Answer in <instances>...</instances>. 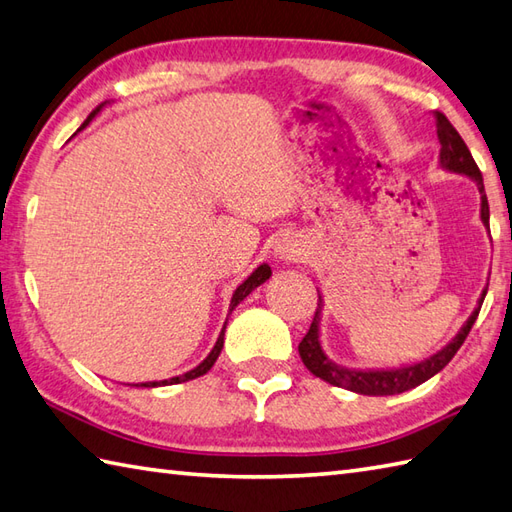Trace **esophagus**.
<instances>
[{
	"label": "esophagus",
	"mask_w": 512,
	"mask_h": 512,
	"mask_svg": "<svg viewBox=\"0 0 512 512\" xmlns=\"http://www.w3.org/2000/svg\"><path fill=\"white\" fill-rule=\"evenodd\" d=\"M299 255H301V248L297 244V239L292 237L279 239V244L275 246V257L279 262H295V259H299Z\"/></svg>",
	"instance_id": "34e87169"
}]
</instances>
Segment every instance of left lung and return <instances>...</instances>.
Wrapping results in <instances>:
<instances>
[{
  "instance_id": "left-lung-1",
  "label": "left lung",
  "mask_w": 512,
  "mask_h": 512,
  "mask_svg": "<svg viewBox=\"0 0 512 512\" xmlns=\"http://www.w3.org/2000/svg\"><path fill=\"white\" fill-rule=\"evenodd\" d=\"M433 118H436V134L440 140V167L451 171V173H460V176L471 178L477 184V191H480V217H482V224L488 228V217L491 215H488V200H486V191H484L482 171L477 169L469 147H466L462 136L455 132V127L449 123V118L440 112H433ZM486 288L482 290L480 299H477V306L471 312V317L464 321L458 334H455L453 339L442 347V350L431 354L429 358H424V361H420V363L391 367V369H350V367L334 363L332 358L323 352V345H321L323 297L319 295V308H317V312H314V319H312L308 334L303 336L299 343V356H301L303 365H306L314 376H319L321 380H325V383H330V385L350 389V391H354V394H363V396L402 394V391L418 387L424 383V380H429L431 376L442 372V369L449 365L451 358L458 354L464 339L469 336V332L473 328L477 314H480V308H482L484 297H486Z\"/></svg>"
}]
</instances>
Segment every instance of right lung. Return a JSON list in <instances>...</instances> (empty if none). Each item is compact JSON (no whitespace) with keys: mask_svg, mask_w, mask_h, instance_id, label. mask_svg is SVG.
<instances>
[{"mask_svg":"<svg viewBox=\"0 0 512 512\" xmlns=\"http://www.w3.org/2000/svg\"><path fill=\"white\" fill-rule=\"evenodd\" d=\"M105 105H107V103L96 107V110H94L88 118H85V123H83L79 129H76V132H81V129L88 127V125L92 123V118H96V114H99L101 107H105ZM270 275H273V270H270L268 264L257 266V268L253 270V273H250V277H246V279L242 281V284H239V286L235 288L233 297H231V306H228V312H233V310L239 306V301H244L257 286H262L264 281H268ZM224 330H226V323H224V328H222L220 336H217V341H215V345H213V350L209 352V356H206L200 365H195L193 369H189V372H184V374H180V376H173V378H167V380H151V383H138V385H134V387H165V385H178V383H187V380H193V378H198V376L206 374V372H209V369L213 367V363L217 361V356H220V352H222V347H224Z\"/></svg>","mask_w":512,"mask_h":512,"instance_id":"right-lung-1","label":"right lung"}]
</instances>
